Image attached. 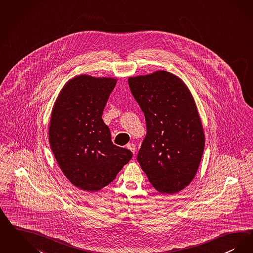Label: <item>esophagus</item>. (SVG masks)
I'll list each match as a JSON object with an SVG mask.
<instances>
[{
	"instance_id": "34e87169",
	"label": "esophagus",
	"mask_w": 253,
	"mask_h": 253,
	"mask_svg": "<svg viewBox=\"0 0 253 253\" xmlns=\"http://www.w3.org/2000/svg\"><path fill=\"white\" fill-rule=\"evenodd\" d=\"M126 148H127L128 150H130L132 153H134V152H135V145H134L133 143H128V144L126 145Z\"/></svg>"
}]
</instances>
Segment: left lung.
<instances>
[{
	"instance_id": "8db88e82",
	"label": "left lung",
	"mask_w": 253,
	"mask_h": 253,
	"mask_svg": "<svg viewBox=\"0 0 253 253\" xmlns=\"http://www.w3.org/2000/svg\"><path fill=\"white\" fill-rule=\"evenodd\" d=\"M128 83L147 124L139 165L157 191L180 192L192 182L205 145L192 94L182 79L168 71L130 77Z\"/></svg>"
}]
</instances>
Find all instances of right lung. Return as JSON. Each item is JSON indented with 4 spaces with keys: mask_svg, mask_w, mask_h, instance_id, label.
<instances>
[{
    "mask_svg": "<svg viewBox=\"0 0 253 253\" xmlns=\"http://www.w3.org/2000/svg\"><path fill=\"white\" fill-rule=\"evenodd\" d=\"M116 84L115 78L73 77L61 89L51 112V151L68 180L84 191L108 185L132 156L113 144L101 118Z\"/></svg>",
    "mask_w": 253,
    "mask_h": 253,
    "instance_id": "right-lung-1",
    "label": "right lung"
}]
</instances>
